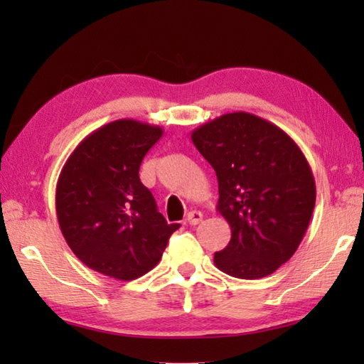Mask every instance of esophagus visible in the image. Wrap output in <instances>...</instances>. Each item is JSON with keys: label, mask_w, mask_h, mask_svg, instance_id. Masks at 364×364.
Here are the masks:
<instances>
[{"label": "esophagus", "mask_w": 364, "mask_h": 364, "mask_svg": "<svg viewBox=\"0 0 364 364\" xmlns=\"http://www.w3.org/2000/svg\"><path fill=\"white\" fill-rule=\"evenodd\" d=\"M186 220H188L189 225H198V223L203 220V214L200 213V211H197V210H194V211H191V213L188 214Z\"/></svg>", "instance_id": "obj_1"}]
</instances>
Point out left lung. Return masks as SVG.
Here are the masks:
<instances>
[{"instance_id":"8db88e82","label":"left lung","mask_w":364,"mask_h":364,"mask_svg":"<svg viewBox=\"0 0 364 364\" xmlns=\"http://www.w3.org/2000/svg\"><path fill=\"white\" fill-rule=\"evenodd\" d=\"M191 139L218 175V211L231 228L215 267L244 280L275 272L313 215L316 183L305 154L282 128L242 111L203 123Z\"/></svg>"}]
</instances>
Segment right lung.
<instances>
[{"mask_svg": "<svg viewBox=\"0 0 364 364\" xmlns=\"http://www.w3.org/2000/svg\"><path fill=\"white\" fill-rule=\"evenodd\" d=\"M164 134L133 119L106 123L84 137L60 170L56 186L59 227L87 267L129 282L158 264L170 235L151 192L139 178L141 162Z\"/></svg>", "mask_w": 364, "mask_h": 364, "instance_id": "right-lung-1", "label": "right lung"}]
</instances>
